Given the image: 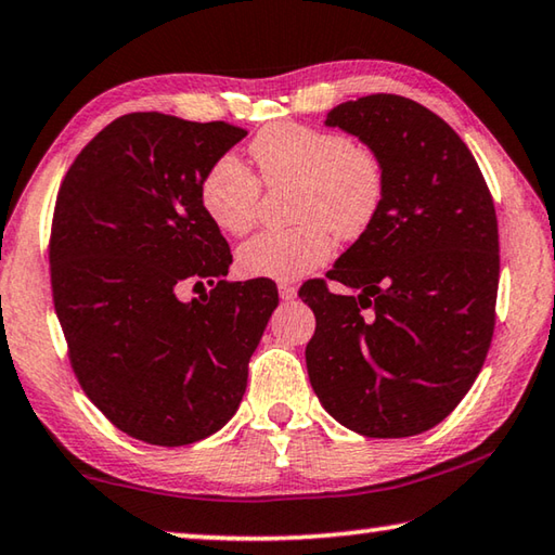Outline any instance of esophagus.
<instances>
[{"mask_svg": "<svg viewBox=\"0 0 555 555\" xmlns=\"http://www.w3.org/2000/svg\"><path fill=\"white\" fill-rule=\"evenodd\" d=\"M279 296H281V300H294L296 298V286L288 284V281H281Z\"/></svg>", "mask_w": 555, "mask_h": 555, "instance_id": "34e87169", "label": "esophagus"}]
</instances>
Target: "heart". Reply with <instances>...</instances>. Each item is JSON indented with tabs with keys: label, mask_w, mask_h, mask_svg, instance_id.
<instances>
[{
	"label": "heart",
	"mask_w": 555,
	"mask_h": 555,
	"mask_svg": "<svg viewBox=\"0 0 555 555\" xmlns=\"http://www.w3.org/2000/svg\"><path fill=\"white\" fill-rule=\"evenodd\" d=\"M249 152L269 185H294L291 230L261 232L237 251L240 271L294 281L323 267L335 234L354 240L370 230L384 201V168L370 146L337 131L281 121L261 129ZM201 203L224 234L240 237L257 220L259 181L237 156H220L201 183Z\"/></svg>",
	"instance_id": "1"
}]
</instances>
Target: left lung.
<instances>
[{
  "mask_svg": "<svg viewBox=\"0 0 555 555\" xmlns=\"http://www.w3.org/2000/svg\"><path fill=\"white\" fill-rule=\"evenodd\" d=\"M325 127L379 156L384 201L327 271L347 291L300 288L315 313L308 379L354 434H424L463 401L492 343L500 234L490 188L463 139L409 98L347 100Z\"/></svg>",
  "mask_w": 555,
  "mask_h": 555,
  "instance_id": "obj_1",
  "label": "left lung"
}]
</instances>
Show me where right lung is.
<instances>
[{
	"mask_svg": "<svg viewBox=\"0 0 555 555\" xmlns=\"http://www.w3.org/2000/svg\"><path fill=\"white\" fill-rule=\"evenodd\" d=\"M247 131L131 112L75 158L51 230V286L73 370L127 436L188 446L240 409L274 281L228 284L232 255L201 183ZM185 283L214 291L181 301Z\"/></svg>",
	"mask_w": 555,
	"mask_h": 555,
	"instance_id": "obj_1",
	"label": "right lung"
}]
</instances>
